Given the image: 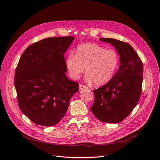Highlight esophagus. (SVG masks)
I'll return each instance as SVG.
<instances>
[{"mask_svg": "<svg viewBox=\"0 0 160 160\" xmlns=\"http://www.w3.org/2000/svg\"><path fill=\"white\" fill-rule=\"evenodd\" d=\"M88 88L84 85H82V84H80L79 85V89L80 90H82V89H88Z\"/></svg>", "mask_w": 160, "mask_h": 160, "instance_id": "obj_1", "label": "esophagus"}]
</instances>
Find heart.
Listing matches in <instances>:
<instances>
[{
  "mask_svg": "<svg viewBox=\"0 0 160 160\" xmlns=\"http://www.w3.org/2000/svg\"><path fill=\"white\" fill-rule=\"evenodd\" d=\"M119 65V56L113 50L95 43L79 45L75 52L70 53L66 59L69 75L77 79L85 71L86 80L97 86L107 84L114 76Z\"/></svg>",
  "mask_w": 160,
  "mask_h": 160,
  "instance_id": "b5f03b06",
  "label": "heart"
}]
</instances>
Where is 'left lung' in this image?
<instances>
[{
    "instance_id": "obj_1",
    "label": "left lung",
    "mask_w": 160,
    "mask_h": 160,
    "mask_svg": "<svg viewBox=\"0 0 160 160\" xmlns=\"http://www.w3.org/2000/svg\"><path fill=\"white\" fill-rule=\"evenodd\" d=\"M99 39L115 47L120 55V65L108 83L93 90L95 101L91 110L101 122L119 123L131 112L140 99L142 63L128 43L110 38Z\"/></svg>"
}]
</instances>
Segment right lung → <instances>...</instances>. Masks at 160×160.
<instances>
[{"label": "right lung", "instance_id": "right-lung-1", "mask_svg": "<svg viewBox=\"0 0 160 160\" xmlns=\"http://www.w3.org/2000/svg\"><path fill=\"white\" fill-rule=\"evenodd\" d=\"M74 37H50L30 45L21 56L14 84L19 107L34 123L53 126L65 116L78 83L69 80L64 54Z\"/></svg>", "mask_w": 160, "mask_h": 160}]
</instances>
